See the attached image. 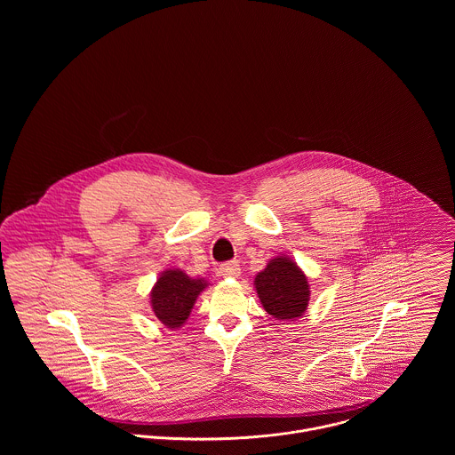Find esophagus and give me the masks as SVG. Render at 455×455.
<instances>
[{
	"label": "esophagus",
	"mask_w": 455,
	"mask_h": 455,
	"mask_svg": "<svg viewBox=\"0 0 455 455\" xmlns=\"http://www.w3.org/2000/svg\"><path fill=\"white\" fill-rule=\"evenodd\" d=\"M219 273L224 276H238L240 273V264L238 260H228L219 266Z\"/></svg>",
	"instance_id": "34e87169"
}]
</instances>
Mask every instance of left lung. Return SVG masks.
<instances>
[{
    "mask_svg": "<svg viewBox=\"0 0 455 455\" xmlns=\"http://www.w3.org/2000/svg\"><path fill=\"white\" fill-rule=\"evenodd\" d=\"M254 283L264 310L275 319L291 321L305 314L310 287L305 273L289 258L269 260Z\"/></svg>",
    "mask_w": 455,
    "mask_h": 455,
    "instance_id": "8db88e82",
    "label": "left lung"
}]
</instances>
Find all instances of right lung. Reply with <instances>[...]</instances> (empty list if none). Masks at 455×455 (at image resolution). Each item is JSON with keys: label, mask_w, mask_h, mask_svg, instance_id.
<instances>
[{"label": "right lung", "mask_w": 455, "mask_h": 455, "mask_svg": "<svg viewBox=\"0 0 455 455\" xmlns=\"http://www.w3.org/2000/svg\"><path fill=\"white\" fill-rule=\"evenodd\" d=\"M206 285L204 280L191 278L180 269L164 271L150 292L156 317L170 329L180 327L188 321L197 294Z\"/></svg>", "instance_id": "1"}]
</instances>
